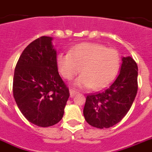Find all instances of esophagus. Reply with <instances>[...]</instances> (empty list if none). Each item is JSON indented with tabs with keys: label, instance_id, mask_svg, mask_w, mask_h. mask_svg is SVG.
<instances>
[{
	"label": "esophagus",
	"instance_id": "34e87169",
	"mask_svg": "<svg viewBox=\"0 0 152 152\" xmlns=\"http://www.w3.org/2000/svg\"><path fill=\"white\" fill-rule=\"evenodd\" d=\"M78 93L77 91L75 90V89H73V88H72V89H70V95H71V97H73L75 94H76Z\"/></svg>",
	"mask_w": 152,
	"mask_h": 152
}]
</instances>
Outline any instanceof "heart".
<instances>
[{
    "mask_svg": "<svg viewBox=\"0 0 152 152\" xmlns=\"http://www.w3.org/2000/svg\"><path fill=\"white\" fill-rule=\"evenodd\" d=\"M58 71L63 78L72 80L80 72L82 75L76 84L81 87L99 90L106 86L116 76L120 64L118 52L94 43H80L69 53L58 56Z\"/></svg>",
    "mask_w": 152,
    "mask_h": 152,
    "instance_id": "b5f03b06",
    "label": "heart"
}]
</instances>
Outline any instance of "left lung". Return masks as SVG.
<instances>
[{
  "label": "left lung",
  "instance_id": "left-lung-1",
  "mask_svg": "<svg viewBox=\"0 0 152 152\" xmlns=\"http://www.w3.org/2000/svg\"><path fill=\"white\" fill-rule=\"evenodd\" d=\"M137 65L131 58H123L120 72L108 88L87 94L83 113L94 128H108L119 123L134 101L137 89Z\"/></svg>",
  "mask_w": 152,
  "mask_h": 152
}]
</instances>
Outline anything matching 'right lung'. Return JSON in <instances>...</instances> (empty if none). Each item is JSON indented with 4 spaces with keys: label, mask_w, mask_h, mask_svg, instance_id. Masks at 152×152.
Returning a JSON list of instances; mask_svg holds the SVG:
<instances>
[{
    "label": "right lung",
    "mask_w": 152,
    "mask_h": 152,
    "mask_svg": "<svg viewBox=\"0 0 152 152\" xmlns=\"http://www.w3.org/2000/svg\"><path fill=\"white\" fill-rule=\"evenodd\" d=\"M51 41L50 37L42 36L29 43L17 61L13 78L18 108L27 120L43 128L61 120L70 96L58 73Z\"/></svg>",
    "instance_id": "add662e5"
}]
</instances>
